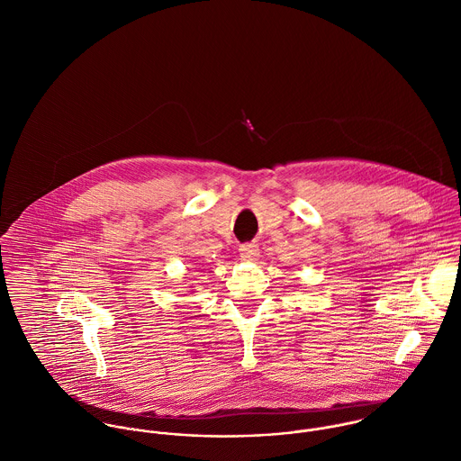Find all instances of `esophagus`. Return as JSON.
Wrapping results in <instances>:
<instances>
[{
    "label": "esophagus",
    "mask_w": 461,
    "mask_h": 461,
    "mask_svg": "<svg viewBox=\"0 0 461 461\" xmlns=\"http://www.w3.org/2000/svg\"><path fill=\"white\" fill-rule=\"evenodd\" d=\"M240 254H241V259L247 261V263H256L261 256V250H259V245L256 243H247L240 249Z\"/></svg>",
    "instance_id": "obj_1"
}]
</instances>
